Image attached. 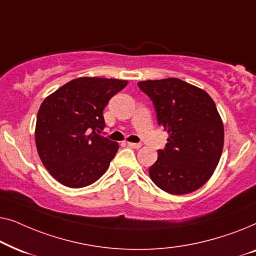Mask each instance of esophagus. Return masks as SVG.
Returning a JSON list of instances; mask_svg holds the SVG:
<instances>
[{"instance_id":"1","label":"esophagus","mask_w":256,"mask_h":256,"mask_svg":"<svg viewBox=\"0 0 256 256\" xmlns=\"http://www.w3.org/2000/svg\"><path fill=\"white\" fill-rule=\"evenodd\" d=\"M127 146H130V148H134V149H138L142 146L141 143H132V142H127Z\"/></svg>"}]
</instances>
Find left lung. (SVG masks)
Returning <instances> with one entry per match:
<instances>
[{"mask_svg":"<svg viewBox=\"0 0 256 256\" xmlns=\"http://www.w3.org/2000/svg\"><path fill=\"white\" fill-rule=\"evenodd\" d=\"M138 85L152 101L158 124L169 132L166 148L149 168L152 180L171 194L202 188L218 166L224 146V124L214 101L177 78Z\"/></svg>","mask_w":256,"mask_h":256,"instance_id":"obj_1","label":"left lung"}]
</instances>
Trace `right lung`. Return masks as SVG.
Masks as SVG:
<instances>
[{
    "mask_svg": "<svg viewBox=\"0 0 256 256\" xmlns=\"http://www.w3.org/2000/svg\"><path fill=\"white\" fill-rule=\"evenodd\" d=\"M127 84L118 79L78 78L40 104L34 132L38 155L59 183L84 188L106 172L118 144L99 135L104 128L102 112Z\"/></svg>",
    "mask_w": 256,
    "mask_h": 256,
    "instance_id": "1",
    "label": "right lung"
}]
</instances>
